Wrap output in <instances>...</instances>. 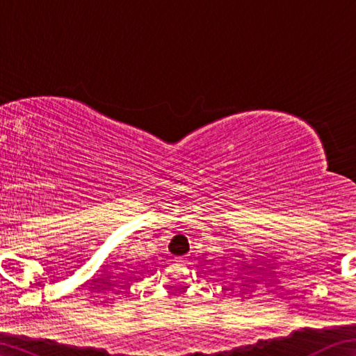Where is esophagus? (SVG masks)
<instances>
[{
	"label": "esophagus",
	"instance_id": "obj_1",
	"mask_svg": "<svg viewBox=\"0 0 356 356\" xmlns=\"http://www.w3.org/2000/svg\"><path fill=\"white\" fill-rule=\"evenodd\" d=\"M179 263H182V264H186V260H184V259H180V260H179Z\"/></svg>",
	"mask_w": 356,
	"mask_h": 356
}]
</instances>
